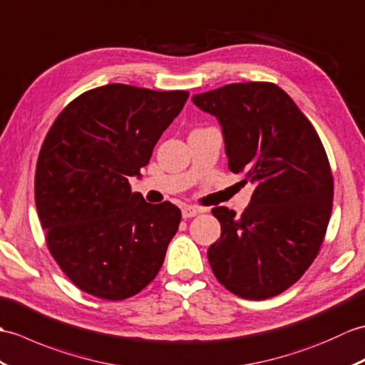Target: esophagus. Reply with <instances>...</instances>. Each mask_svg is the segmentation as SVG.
<instances>
[{
    "label": "esophagus",
    "instance_id": "1",
    "mask_svg": "<svg viewBox=\"0 0 365 365\" xmlns=\"http://www.w3.org/2000/svg\"><path fill=\"white\" fill-rule=\"evenodd\" d=\"M200 212H201V209L197 206H184L182 207V218L197 217Z\"/></svg>",
    "mask_w": 365,
    "mask_h": 365
}]
</instances>
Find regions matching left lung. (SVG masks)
Returning a JSON list of instances; mask_svg holds the SVG:
<instances>
[{
  "label": "left lung",
  "mask_w": 365,
  "mask_h": 365,
  "mask_svg": "<svg viewBox=\"0 0 365 365\" xmlns=\"http://www.w3.org/2000/svg\"><path fill=\"white\" fill-rule=\"evenodd\" d=\"M222 126L228 167L255 185L236 217L218 206L207 250L215 278L247 299L279 295L317 257L333 209V175L311 121L273 83H236L192 96Z\"/></svg>",
  "instance_id": "8db88e82"
}]
</instances>
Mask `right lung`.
Segmentation results:
<instances>
[{"label": "right lung", "mask_w": 365, "mask_h": 365, "mask_svg": "<svg viewBox=\"0 0 365 365\" xmlns=\"http://www.w3.org/2000/svg\"><path fill=\"white\" fill-rule=\"evenodd\" d=\"M189 92L108 84L73 100L38 153L34 193L54 261L93 297L125 299L155 279L181 210L131 192Z\"/></svg>", "instance_id": "obj_1"}]
</instances>
